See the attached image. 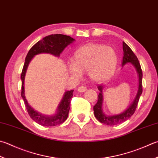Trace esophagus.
Wrapping results in <instances>:
<instances>
[{"mask_svg":"<svg viewBox=\"0 0 158 158\" xmlns=\"http://www.w3.org/2000/svg\"><path fill=\"white\" fill-rule=\"evenodd\" d=\"M87 90V87H85V86H80V87H78V91H79V92H85V91H86Z\"/></svg>","mask_w":158,"mask_h":158,"instance_id":"obj_1","label":"esophagus"}]
</instances>
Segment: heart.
I'll return each instance as SVG.
<instances>
[{
    "mask_svg": "<svg viewBox=\"0 0 158 158\" xmlns=\"http://www.w3.org/2000/svg\"><path fill=\"white\" fill-rule=\"evenodd\" d=\"M117 57L114 50L102 44H88L77 51L74 61L68 64L69 71L73 78L82 76V71H87L93 81L101 82L109 79L114 73Z\"/></svg>",
    "mask_w": 158,
    "mask_h": 158,
    "instance_id": "heart-1",
    "label": "heart"
}]
</instances>
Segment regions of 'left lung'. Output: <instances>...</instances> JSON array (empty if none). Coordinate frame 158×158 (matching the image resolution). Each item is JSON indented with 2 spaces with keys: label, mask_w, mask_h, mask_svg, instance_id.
Listing matches in <instances>:
<instances>
[{
  "label": "left lung",
  "mask_w": 158,
  "mask_h": 158,
  "mask_svg": "<svg viewBox=\"0 0 158 158\" xmlns=\"http://www.w3.org/2000/svg\"><path fill=\"white\" fill-rule=\"evenodd\" d=\"M123 52L124 56L123 59V62H122V67H124V65L127 63H131L133 67L135 68L137 73L138 74L139 78V85H138V90L137 92L135 98H134L131 104L128 106V108L124 111L123 112L120 113L119 114L107 115L103 112L102 110V102H103V85L98 86V90L100 91V93L98 96V102L94 106V115L96 116L97 120L100 122L101 123H103L106 125L113 126L125 122L128 119L130 118L134 114L136 109L137 105H138V101L142 93V71L140 67V64L138 61V59L135 53L131 49L130 47L127 44L123 42Z\"/></svg>",
  "instance_id": "1"
}]
</instances>
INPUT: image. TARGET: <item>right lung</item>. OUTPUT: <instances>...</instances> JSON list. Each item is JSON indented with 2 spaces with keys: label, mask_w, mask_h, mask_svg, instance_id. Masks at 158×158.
Segmentation results:
<instances>
[{
  "label": "right lung",
  "mask_w": 158,
  "mask_h": 158,
  "mask_svg": "<svg viewBox=\"0 0 158 158\" xmlns=\"http://www.w3.org/2000/svg\"><path fill=\"white\" fill-rule=\"evenodd\" d=\"M75 39L69 35L62 34H52L43 38L35 43L29 51L25 58V62L24 64L23 71L20 76L22 80L21 96L25 102L26 109L33 120L35 123L44 127H53L60 124L67 120L70 109L71 99L73 96V90L65 91L63 97L62 98L60 103L56 110V114L53 115H44L34 110L29 105L25 96V77L28 65L31 59L35 55L40 53H50L56 57H59L62 51L72 43Z\"/></svg>",
  "instance_id": "obj_1"
}]
</instances>
